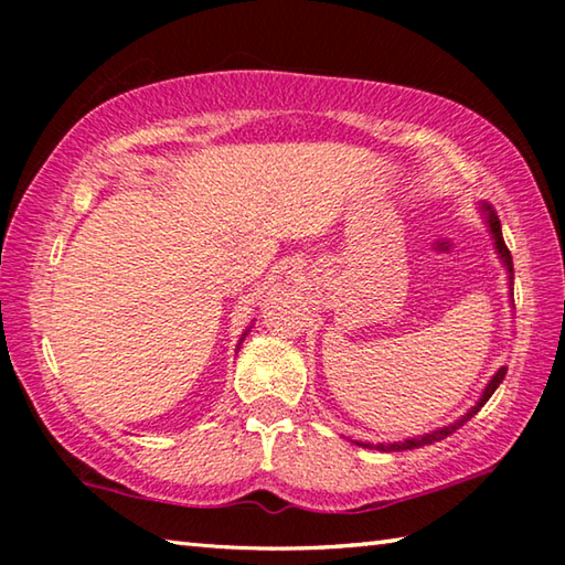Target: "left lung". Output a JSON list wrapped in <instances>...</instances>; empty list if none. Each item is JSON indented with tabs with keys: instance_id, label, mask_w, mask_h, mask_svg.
Segmentation results:
<instances>
[{
	"instance_id": "left-lung-1",
	"label": "left lung",
	"mask_w": 565,
	"mask_h": 565,
	"mask_svg": "<svg viewBox=\"0 0 565 565\" xmlns=\"http://www.w3.org/2000/svg\"><path fill=\"white\" fill-rule=\"evenodd\" d=\"M478 212H481L486 226H489V234H491V238H493V248H495V254H499L501 264L505 266V274H509V291H511V299H513V259H511L509 246H505V242H503L499 216H495V212H493V209H491L489 204H478ZM505 371H509L505 366H501L499 371H495V374L491 376L489 384L483 386L481 396H478L476 404H473L471 408H468L461 418H456L454 424L436 428V431H428V434H424V436L406 438V441H394V444H366V441H353V444H356V446H363V448H376V451H411V448H420V446H426V444L441 441V438L451 436V434L456 431V428H461V426L466 424V420H471V418L478 414V411L483 408L486 401H489V398L493 396V391L501 386V381L505 379Z\"/></svg>"
}]
</instances>
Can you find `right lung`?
Wrapping results in <instances>:
<instances>
[{"label": "right lung", "mask_w": 565, "mask_h": 565, "mask_svg": "<svg viewBox=\"0 0 565 565\" xmlns=\"http://www.w3.org/2000/svg\"><path fill=\"white\" fill-rule=\"evenodd\" d=\"M248 331H252V327H248V329L242 333V339H238V347H236V349H242V341L246 339V333H248Z\"/></svg>", "instance_id": "obj_1"}]
</instances>
